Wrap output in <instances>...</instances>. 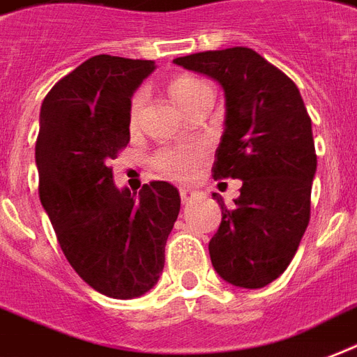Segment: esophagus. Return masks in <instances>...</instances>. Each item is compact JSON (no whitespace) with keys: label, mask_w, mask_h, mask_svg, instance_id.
Listing matches in <instances>:
<instances>
[{"label":"esophagus","mask_w":357,"mask_h":357,"mask_svg":"<svg viewBox=\"0 0 357 357\" xmlns=\"http://www.w3.org/2000/svg\"><path fill=\"white\" fill-rule=\"evenodd\" d=\"M179 197H181V202H183V204H190V202H195L197 198L202 197V195H200L198 190L181 189V190H179Z\"/></svg>","instance_id":"1"}]
</instances>
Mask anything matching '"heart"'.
I'll list each match as a JSON object with an SVG mask.
<instances>
[{"label":"heart","instance_id":"heart-1","mask_svg":"<svg viewBox=\"0 0 357 357\" xmlns=\"http://www.w3.org/2000/svg\"><path fill=\"white\" fill-rule=\"evenodd\" d=\"M208 88L209 86L206 82L198 80L195 76H181V78L172 82L170 93H172V99L181 106V110L185 112ZM144 105H146V93L138 91L130 99V127H136V123H138ZM200 159H202V148H168L155 155V165L168 178L185 181V179L192 178V174L197 172Z\"/></svg>","mask_w":357,"mask_h":357}]
</instances>
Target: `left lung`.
Wrapping results in <instances>:
<instances>
[{
	"instance_id": "8db88e82",
	"label": "left lung",
	"mask_w": 357,
	"mask_h": 357,
	"mask_svg": "<svg viewBox=\"0 0 357 357\" xmlns=\"http://www.w3.org/2000/svg\"><path fill=\"white\" fill-rule=\"evenodd\" d=\"M225 91V132L213 178L241 179L232 208L209 241L215 271L239 288H262L292 262L311 217L317 153L303 99L282 70L251 48L234 46L176 58Z\"/></svg>"
}]
</instances>
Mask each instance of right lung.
<instances>
[{
    "label": "right lung",
    "instance_id": "right-lung-1",
    "mask_svg": "<svg viewBox=\"0 0 357 357\" xmlns=\"http://www.w3.org/2000/svg\"><path fill=\"white\" fill-rule=\"evenodd\" d=\"M155 69L149 59L100 54L61 78L40 106V204L73 269L114 299L157 284L181 206L174 185L153 181L130 195L114 185L110 168L130 140V97Z\"/></svg>",
    "mask_w": 357,
    "mask_h": 357
}]
</instances>
